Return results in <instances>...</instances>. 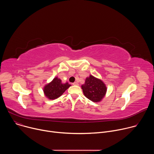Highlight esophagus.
Returning a JSON list of instances; mask_svg holds the SVG:
<instances>
[{
  "instance_id": "34e87169",
  "label": "esophagus",
  "mask_w": 154,
  "mask_h": 154,
  "mask_svg": "<svg viewBox=\"0 0 154 154\" xmlns=\"http://www.w3.org/2000/svg\"><path fill=\"white\" fill-rule=\"evenodd\" d=\"M72 84H73L74 85H79V83H78L77 82H74V83H73Z\"/></svg>"
}]
</instances>
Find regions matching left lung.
Segmentation results:
<instances>
[{
	"mask_svg": "<svg viewBox=\"0 0 154 154\" xmlns=\"http://www.w3.org/2000/svg\"><path fill=\"white\" fill-rule=\"evenodd\" d=\"M82 89L86 97L94 102H99L104 97L106 92L105 84L100 79L90 75L86 77Z\"/></svg>",
	"mask_w": 154,
	"mask_h": 154,
	"instance_id": "8db88e82",
	"label": "left lung"
}]
</instances>
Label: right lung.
<instances>
[{
  "instance_id": "add662e5",
  "label": "right lung",
  "mask_w": 154,
  "mask_h": 154,
  "mask_svg": "<svg viewBox=\"0 0 154 154\" xmlns=\"http://www.w3.org/2000/svg\"><path fill=\"white\" fill-rule=\"evenodd\" d=\"M71 86L68 82L63 83L61 79L56 77L51 82L45 86L43 91L46 97L50 100H54L61 96Z\"/></svg>"
}]
</instances>
